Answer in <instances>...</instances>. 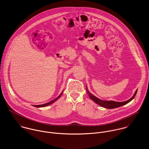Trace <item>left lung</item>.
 Instances as JSON below:
<instances>
[{
    "instance_id": "8db88e82",
    "label": "left lung",
    "mask_w": 149,
    "mask_h": 149,
    "mask_svg": "<svg viewBox=\"0 0 149 149\" xmlns=\"http://www.w3.org/2000/svg\"><path fill=\"white\" fill-rule=\"evenodd\" d=\"M86 89L87 93L89 95L90 98L94 102H95V103H97V104H98L99 105H100V106H101L104 108H108V109H113V108H118L119 107H121V106H123L125 104H127V103L130 102L135 97V96L136 94L137 91H138L136 90L135 94H134V95L130 99H129L128 100H127V101H124V102H116V101H103V100H101L97 98L94 95H93L91 93H90L89 91L88 90V88H87V86L86 88Z\"/></svg>"
}]
</instances>
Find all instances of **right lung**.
I'll use <instances>...</instances> for the list:
<instances>
[{
  "instance_id": "add662e5",
  "label": "right lung",
  "mask_w": 149,
  "mask_h": 149,
  "mask_svg": "<svg viewBox=\"0 0 149 149\" xmlns=\"http://www.w3.org/2000/svg\"><path fill=\"white\" fill-rule=\"evenodd\" d=\"M63 91L61 93V94H60L57 97V98H55L54 100H52V101H49V102H47V103H45V104H42V105H33L34 107H38V108H40V107H46V106H48V105H50V104H52V103H54L55 101H56L58 99H59L60 97H61V95H62V94H63Z\"/></svg>"
}]
</instances>
